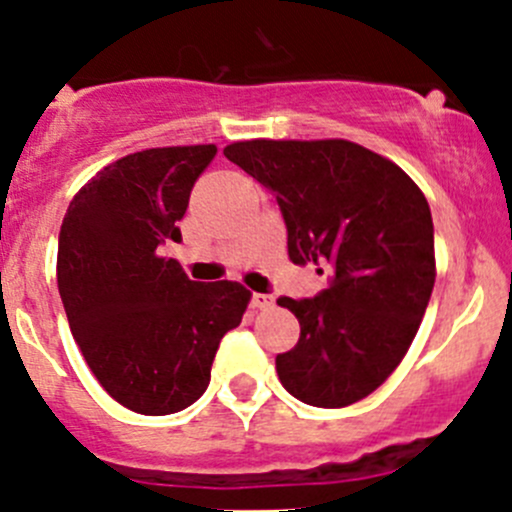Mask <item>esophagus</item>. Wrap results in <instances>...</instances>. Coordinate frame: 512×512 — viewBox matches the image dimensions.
I'll return each instance as SVG.
<instances>
[{
	"label": "esophagus",
	"instance_id": "esophagus-1",
	"mask_svg": "<svg viewBox=\"0 0 512 512\" xmlns=\"http://www.w3.org/2000/svg\"><path fill=\"white\" fill-rule=\"evenodd\" d=\"M252 307L270 309V307H275V299H272L270 294H252Z\"/></svg>",
	"mask_w": 512,
	"mask_h": 512
}]
</instances>
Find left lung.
<instances>
[{"mask_svg":"<svg viewBox=\"0 0 512 512\" xmlns=\"http://www.w3.org/2000/svg\"><path fill=\"white\" fill-rule=\"evenodd\" d=\"M223 153L275 193L289 260L332 270L314 299H277L299 319L297 347L277 354L282 386L319 409L366 399L409 352L431 299L426 195L394 160L344 138H255Z\"/></svg>","mask_w":512,"mask_h":512,"instance_id":"1","label":"left lung"}]
</instances>
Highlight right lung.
<instances>
[{
  "label": "right lung",
  "mask_w": 512,
  "mask_h": 512,
  "mask_svg": "<svg viewBox=\"0 0 512 512\" xmlns=\"http://www.w3.org/2000/svg\"><path fill=\"white\" fill-rule=\"evenodd\" d=\"M218 148H148L98 170L64 215L56 282L71 334L111 399L143 416L205 394L220 339L242 322L250 289L193 282L170 257L190 190Z\"/></svg>",
  "instance_id": "obj_1"
}]
</instances>
